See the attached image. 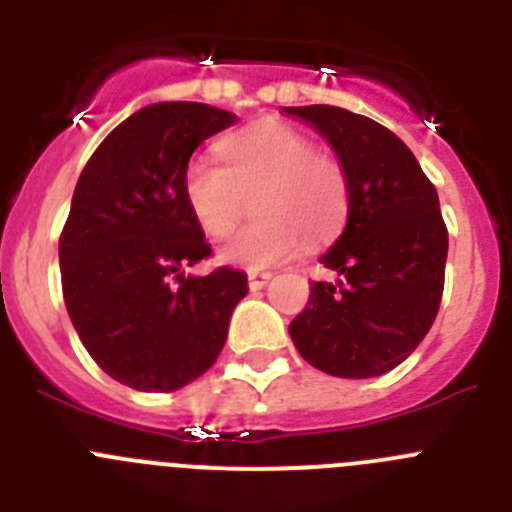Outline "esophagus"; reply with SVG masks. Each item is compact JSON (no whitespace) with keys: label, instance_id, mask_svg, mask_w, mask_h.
Segmentation results:
<instances>
[{"label":"esophagus","instance_id":"obj_1","mask_svg":"<svg viewBox=\"0 0 512 512\" xmlns=\"http://www.w3.org/2000/svg\"><path fill=\"white\" fill-rule=\"evenodd\" d=\"M271 279V271H259V269H251L248 271V287L251 289H264Z\"/></svg>","mask_w":512,"mask_h":512}]
</instances>
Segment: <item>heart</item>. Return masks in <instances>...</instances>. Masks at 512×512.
Segmentation results:
<instances>
[{"mask_svg":"<svg viewBox=\"0 0 512 512\" xmlns=\"http://www.w3.org/2000/svg\"><path fill=\"white\" fill-rule=\"evenodd\" d=\"M225 166L194 158L184 171V197L210 238H228L248 212L259 223L220 251L230 266L269 269L310 246H325L351 212V184L336 156L287 122L264 120L220 143Z\"/></svg>","mask_w":512,"mask_h":512,"instance_id":"1","label":"heart"}]
</instances>
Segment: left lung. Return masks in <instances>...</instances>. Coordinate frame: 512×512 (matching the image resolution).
Returning a JSON list of instances; mask_svg holds the SVG:
<instances>
[{
	"mask_svg": "<svg viewBox=\"0 0 512 512\" xmlns=\"http://www.w3.org/2000/svg\"><path fill=\"white\" fill-rule=\"evenodd\" d=\"M328 140L351 184V212L325 253L336 282H312L289 323L302 359L330 377L366 379L413 354L436 320L449 230L418 158L392 130L330 107H284Z\"/></svg>",
	"mask_w": 512,
	"mask_h": 512,
	"instance_id": "obj_1",
	"label": "left lung"
}]
</instances>
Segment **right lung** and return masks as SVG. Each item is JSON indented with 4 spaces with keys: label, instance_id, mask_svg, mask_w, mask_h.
<instances>
[{
    "label": "right lung",
    "instance_id": "add662e5",
    "mask_svg": "<svg viewBox=\"0 0 512 512\" xmlns=\"http://www.w3.org/2000/svg\"><path fill=\"white\" fill-rule=\"evenodd\" d=\"M233 112L148 104L120 122L81 171L58 241L66 310L102 372L140 392H174L215 364L243 271L182 269L212 253L184 197L189 158Z\"/></svg>",
    "mask_w": 512,
    "mask_h": 512
}]
</instances>
